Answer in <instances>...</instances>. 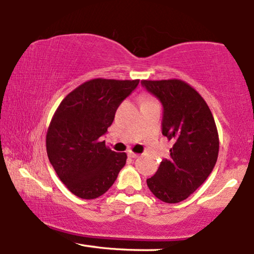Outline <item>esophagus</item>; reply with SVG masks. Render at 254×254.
Segmentation results:
<instances>
[{"label": "esophagus", "mask_w": 254, "mask_h": 254, "mask_svg": "<svg viewBox=\"0 0 254 254\" xmlns=\"http://www.w3.org/2000/svg\"><path fill=\"white\" fill-rule=\"evenodd\" d=\"M128 155H129V157H131V159H136V157H139V154L133 153V151H128Z\"/></svg>", "instance_id": "obj_1"}]
</instances>
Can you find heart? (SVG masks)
<instances>
[{
    "label": "heart",
    "instance_id": "obj_1",
    "mask_svg": "<svg viewBox=\"0 0 254 254\" xmlns=\"http://www.w3.org/2000/svg\"><path fill=\"white\" fill-rule=\"evenodd\" d=\"M149 100H151V99H149V98H143V99H142V103H144V101H149Z\"/></svg>",
    "mask_w": 254,
    "mask_h": 254
}]
</instances>
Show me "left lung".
Wrapping results in <instances>:
<instances>
[{"mask_svg": "<svg viewBox=\"0 0 254 254\" xmlns=\"http://www.w3.org/2000/svg\"><path fill=\"white\" fill-rule=\"evenodd\" d=\"M141 85L162 104V134L174 142L147 186L162 202H182L202 186L217 162L215 119L198 92L182 80H141Z\"/></svg>", "mask_w": 254, "mask_h": 254, "instance_id": "left-lung-1", "label": "left lung"}]
</instances>
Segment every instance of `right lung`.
Wrapping results in <instances>:
<instances>
[{
  "instance_id": "obj_1",
  "label": "right lung",
  "mask_w": 254,
  "mask_h": 254,
  "mask_svg": "<svg viewBox=\"0 0 254 254\" xmlns=\"http://www.w3.org/2000/svg\"><path fill=\"white\" fill-rule=\"evenodd\" d=\"M139 81L92 79L68 93L55 112L47 134L48 157L73 195H104L126 164V153L111 150L100 137Z\"/></svg>"
}]
</instances>
